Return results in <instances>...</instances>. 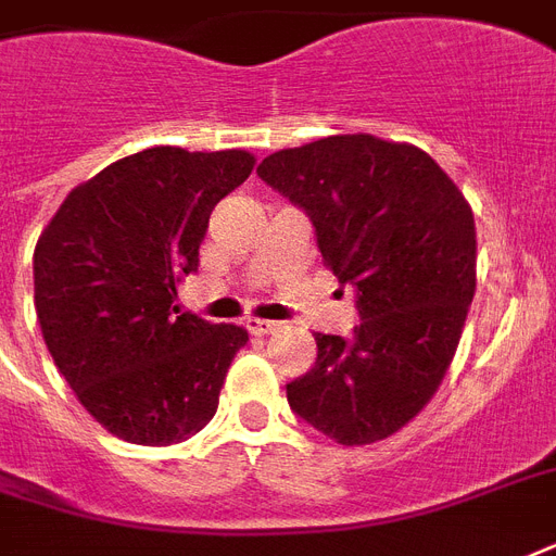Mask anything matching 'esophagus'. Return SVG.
Here are the masks:
<instances>
[{
	"mask_svg": "<svg viewBox=\"0 0 556 556\" xmlns=\"http://www.w3.org/2000/svg\"><path fill=\"white\" fill-rule=\"evenodd\" d=\"M244 329L251 331L253 338H265V334H274L279 326L270 320H260V317H248V320H244Z\"/></svg>",
	"mask_w": 556,
	"mask_h": 556,
	"instance_id": "34e87169",
	"label": "esophagus"
}]
</instances>
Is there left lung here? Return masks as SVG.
<instances>
[{
	"label": "left lung",
	"mask_w": 556,
	"mask_h": 556,
	"mask_svg": "<svg viewBox=\"0 0 556 556\" xmlns=\"http://www.w3.org/2000/svg\"><path fill=\"white\" fill-rule=\"evenodd\" d=\"M256 173L308 213L361 314L352 338L314 334L317 361L288 383V404L346 447L389 439L456 355L476 291L473 210L427 152L375 135L279 150Z\"/></svg>",
	"instance_id": "obj_1"
}]
</instances>
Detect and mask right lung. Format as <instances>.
Listing matches in <instances>:
<instances>
[{
	"label": "right lung",
	"mask_w": 556,
	"mask_h": 556,
	"mask_svg": "<svg viewBox=\"0 0 556 556\" xmlns=\"http://www.w3.org/2000/svg\"><path fill=\"white\" fill-rule=\"evenodd\" d=\"M244 150L152 147L74 187L34 251V305L74 395L129 444L167 447L216 415L242 326L178 312L210 213L251 176Z\"/></svg>",
	"instance_id": "right-lung-1"
}]
</instances>
